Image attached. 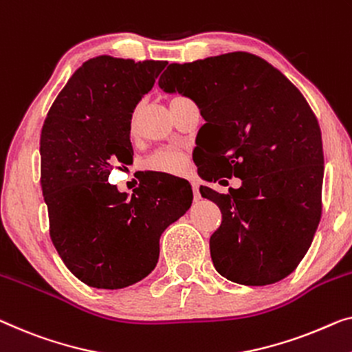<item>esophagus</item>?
<instances>
[{
    "label": "esophagus",
    "instance_id": "esophagus-1",
    "mask_svg": "<svg viewBox=\"0 0 352 352\" xmlns=\"http://www.w3.org/2000/svg\"><path fill=\"white\" fill-rule=\"evenodd\" d=\"M192 194H194V201H201V192H199V185L192 183Z\"/></svg>",
    "mask_w": 352,
    "mask_h": 352
}]
</instances>
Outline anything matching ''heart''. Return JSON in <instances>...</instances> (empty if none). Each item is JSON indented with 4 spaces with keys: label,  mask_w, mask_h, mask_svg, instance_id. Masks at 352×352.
<instances>
[{
    "label": "heart",
    "mask_w": 352,
    "mask_h": 352,
    "mask_svg": "<svg viewBox=\"0 0 352 352\" xmlns=\"http://www.w3.org/2000/svg\"><path fill=\"white\" fill-rule=\"evenodd\" d=\"M134 122L135 115L131 118V126H134ZM145 166L148 167L150 170L164 172V174H180V172L185 170L186 161L185 156L178 153L175 150H160L146 160Z\"/></svg>",
    "instance_id": "b5f03b06"
}]
</instances>
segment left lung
<instances>
[{
	"instance_id": "obj_1",
	"label": "left lung",
	"mask_w": 352,
	"mask_h": 352,
	"mask_svg": "<svg viewBox=\"0 0 352 352\" xmlns=\"http://www.w3.org/2000/svg\"><path fill=\"white\" fill-rule=\"evenodd\" d=\"M166 93L192 99L212 145L207 182L239 177L242 186L202 197L221 210L210 237L214 269L229 281L265 286L286 278L307 254L321 219L322 139L307 99L265 60L246 52L178 65L160 77Z\"/></svg>"
}]
</instances>
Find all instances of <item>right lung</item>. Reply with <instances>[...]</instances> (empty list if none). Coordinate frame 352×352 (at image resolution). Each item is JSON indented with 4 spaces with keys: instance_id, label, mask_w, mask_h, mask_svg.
<instances>
[{
    "instance_id": "right-lung-1",
    "label": "right lung",
    "mask_w": 352,
    "mask_h": 352,
    "mask_svg": "<svg viewBox=\"0 0 352 352\" xmlns=\"http://www.w3.org/2000/svg\"><path fill=\"white\" fill-rule=\"evenodd\" d=\"M167 61L101 55L83 63L52 104L41 133V186L50 237L78 280L122 289L158 264L161 234L191 207L190 183L156 174L134 192L110 185L133 161L131 118Z\"/></svg>"
}]
</instances>
